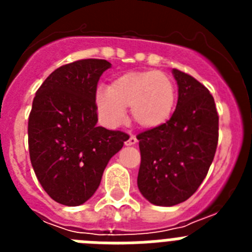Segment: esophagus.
<instances>
[{
    "instance_id": "1",
    "label": "esophagus",
    "mask_w": 252,
    "mask_h": 252,
    "mask_svg": "<svg viewBox=\"0 0 252 252\" xmlns=\"http://www.w3.org/2000/svg\"><path fill=\"white\" fill-rule=\"evenodd\" d=\"M137 142V139L136 136H133V135H130V137H128L126 141H125V145L126 146H132V145H136Z\"/></svg>"
}]
</instances>
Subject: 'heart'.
<instances>
[{
    "instance_id": "b5f03b06",
    "label": "heart",
    "mask_w": 252,
    "mask_h": 252,
    "mask_svg": "<svg viewBox=\"0 0 252 252\" xmlns=\"http://www.w3.org/2000/svg\"><path fill=\"white\" fill-rule=\"evenodd\" d=\"M177 101L174 82L157 70L122 73L113 78L107 91L95 94V106L102 121L117 127L126 121L130 108L133 121L146 130L158 128L170 120Z\"/></svg>"
}]
</instances>
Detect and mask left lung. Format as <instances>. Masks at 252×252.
Here are the masks:
<instances>
[{"label": "left lung", "instance_id": "8db88e82", "mask_svg": "<svg viewBox=\"0 0 252 252\" xmlns=\"http://www.w3.org/2000/svg\"><path fill=\"white\" fill-rule=\"evenodd\" d=\"M178 103L165 125L137 135L141 153L137 187L155 206L187 201L201 186L215 158L218 115L215 99L192 75L171 70Z\"/></svg>", "mask_w": 252, "mask_h": 252}]
</instances>
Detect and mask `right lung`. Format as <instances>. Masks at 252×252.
Returning a JSON list of instances; mask_svg holds the SVG:
<instances>
[{
    "label": "right lung",
    "instance_id": "obj_1",
    "mask_svg": "<svg viewBox=\"0 0 252 252\" xmlns=\"http://www.w3.org/2000/svg\"><path fill=\"white\" fill-rule=\"evenodd\" d=\"M111 68L83 59L55 69L37 90L29 116V151L37 180L55 202L81 206L94 194L111 158L128 135L97 126L95 91Z\"/></svg>",
    "mask_w": 252,
    "mask_h": 252
}]
</instances>
